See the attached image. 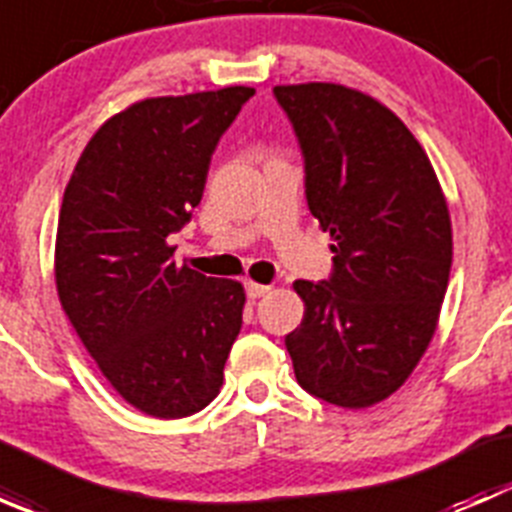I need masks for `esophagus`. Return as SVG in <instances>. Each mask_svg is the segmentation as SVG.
<instances>
[{"mask_svg": "<svg viewBox=\"0 0 512 512\" xmlns=\"http://www.w3.org/2000/svg\"><path fill=\"white\" fill-rule=\"evenodd\" d=\"M247 297L250 299H257V297H265V294H270V285H260V282H247Z\"/></svg>", "mask_w": 512, "mask_h": 512, "instance_id": "esophagus-1", "label": "esophagus"}]
</instances>
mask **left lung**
I'll return each instance as SVG.
<instances>
[{
    "instance_id": "obj_1",
    "label": "left lung",
    "mask_w": 512,
    "mask_h": 512,
    "mask_svg": "<svg viewBox=\"0 0 512 512\" xmlns=\"http://www.w3.org/2000/svg\"><path fill=\"white\" fill-rule=\"evenodd\" d=\"M307 163V203L334 240L329 282H294L302 324L294 376L342 409L404 386L436 334L453 262L438 175L414 133L364 91L329 81L275 86Z\"/></svg>"
}]
</instances>
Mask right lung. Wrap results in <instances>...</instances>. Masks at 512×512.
Listing matches in <instances>:
<instances>
[{
    "label": "right lung",
    "instance_id": "obj_1",
    "mask_svg": "<svg viewBox=\"0 0 512 512\" xmlns=\"http://www.w3.org/2000/svg\"><path fill=\"white\" fill-rule=\"evenodd\" d=\"M255 89L131 103L86 143L64 190L56 292L123 401L156 418L205 409L242 327L245 287L175 265L168 235L203 200L210 156Z\"/></svg>",
    "mask_w": 512,
    "mask_h": 512
}]
</instances>
